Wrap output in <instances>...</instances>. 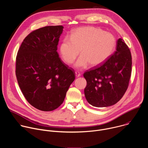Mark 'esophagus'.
<instances>
[{"label": "esophagus", "mask_w": 148, "mask_h": 148, "mask_svg": "<svg viewBox=\"0 0 148 148\" xmlns=\"http://www.w3.org/2000/svg\"><path fill=\"white\" fill-rule=\"evenodd\" d=\"M75 73V76H76V77H79L81 76V74L79 73V72L76 71Z\"/></svg>", "instance_id": "obj_1"}]
</instances>
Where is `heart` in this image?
<instances>
[{
  "instance_id": "b5f03b06",
  "label": "heart",
  "mask_w": 148,
  "mask_h": 148,
  "mask_svg": "<svg viewBox=\"0 0 148 148\" xmlns=\"http://www.w3.org/2000/svg\"><path fill=\"white\" fill-rule=\"evenodd\" d=\"M115 46V37L101 29L87 26L74 30L61 41L59 50L67 64H71L78 56L75 66L78 69L101 64L111 54Z\"/></svg>"
}]
</instances>
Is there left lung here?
Segmentation results:
<instances>
[{
	"label": "left lung",
	"mask_w": 148,
	"mask_h": 148,
	"mask_svg": "<svg viewBox=\"0 0 148 148\" xmlns=\"http://www.w3.org/2000/svg\"><path fill=\"white\" fill-rule=\"evenodd\" d=\"M131 71L130 50L124 40L119 38L113 54L84 73L87 81L84 94L88 103L96 107H108L117 103L128 87Z\"/></svg>",
	"instance_id": "8db88e82"
}]
</instances>
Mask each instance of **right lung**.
<instances>
[{"label":"right lung","instance_id":"1","mask_svg":"<svg viewBox=\"0 0 148 148\" xmlns=\"http://www.w3.org/2000/svg\"><path fill=\"white\" fill-rule=\"evenodd\" d=\"M62 26L32 31L23 40L16 56V75L24 97L34 108L51 111L60 107L74 81V70L57 51Z\"/></svg>","mask_w":148,"mask_h":148}]
</instances>
